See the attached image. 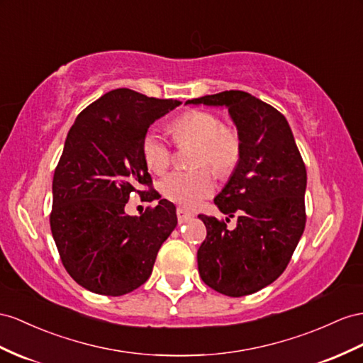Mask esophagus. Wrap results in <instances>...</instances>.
<instances>
[{
	"instance_id": "obj_1",
	"label": "esophagus",
	"mask_w": 363,
	"mask_h": 363,
	"mask_svg": "<svg viewBox=\"0 0 363 363\" xmlns=\"http://www.w3.org/2000/svg\"><path fill=\"white\" fill-rule=\"evenodd\" d=\"M176 215H178V220H179V224H182V222H187L193 215L190 211H187L185 208H178L176 210Z\"/></svg>"
}]
</instances>
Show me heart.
Instances as JSON below:
<instances>
[{"label":"heart","mask_w":363,"mask_h":363,"mask_svg":"<svg viewBox=\"0 0 363 363\" xmlns=\"http://www.w3.org/2000/svg\"><path fill=\"white\" fill-rule=\"evenodd\" d=\"M172 132L178 144H198L196 167H210L218 174H227L236 165L240 155V139L233 128L222 127L220 119L202 110H191L176 118ZM143 155L148 169L162 173L170 164L172 152L167 139L152 128L144 135ZM162 194L184 207H196L215 190V181L208 170L173 172L161 184Z\"/></svg>","instance_id":"1"}]
</instances>
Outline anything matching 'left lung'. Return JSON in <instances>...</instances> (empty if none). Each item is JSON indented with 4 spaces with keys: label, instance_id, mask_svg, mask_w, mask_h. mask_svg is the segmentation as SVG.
<instances>
[{
    "label": "left lung",
    "instance_id": "1",
    "mask_svg": "<svg viewBox=\"0 0 363 363\" xmlns=\"http://www.w3.org/2000/svg\"><path fill=\"white\" fill-rule=\"evenodd\" d=\"M185 104L225 107L240 139V155L215 198L235 230L199 215L207 238L198 250L201 279L213 290L240 297L284 273L305 228L306 170L285 116L247 91L227 90Z\"/></svg>",
    "mask_w": 363,
    "mask_h": 363
}]
</instances>
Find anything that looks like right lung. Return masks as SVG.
<instances>
[{
  "instance_id": "1",
  "label": "right lung",
  "mask_w": 363,
  "mask_h": 363,
  "mask_svg": "<svg viewBox=\"0 0 363 363\" xmlns=\"http://www.w3.org/2000/svg\"><path fill=\"white\" fill-rule=\"evenodd\" d=\"M130 89L102 95L69 130L53 174L50 228L73 281L104 296H123L152 274L156 255L178 224L176 207L150 185L143 139L156 119L181 106ZM135 191L155 209L141 217L123 211Z\"/></svg>"
}]
</instances>
